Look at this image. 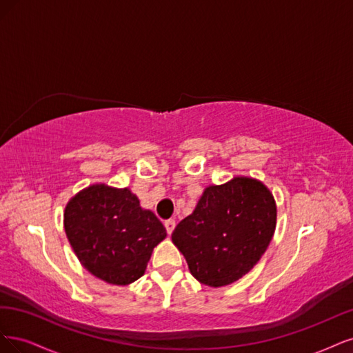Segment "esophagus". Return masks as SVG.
I'll return each mask as SVG.
<instances>
[{"mask_svg":"<svg viewBox=\"0 0 353 353\" xmlns=\"http://www.w3.org/2000/svg\"><path fill=\"white\" fill-rule=\"evenodd\" d=\"M164 225H165V230H167V233H168V234H172V233H173V230H174V227H176V220H174V219L165 220V221H164Z\"/></svg>","mask_w":353,"mask_h":353,"instance_id":"34e87169","label":"esophagus"}]
</instances>
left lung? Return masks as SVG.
<instances>
[{
    "label": "left lung",
    "mask_w": 353,
    "mask_h": 353,
    "mask_svg": "<svg viewBox=\"0 0 353 353\" xmlns=\"http://www.w3.org/2000/svg\"><path fill=\"white\" fill-rule=\"evenodd\" d=\"M276 202L261 181L234 177L210 186L172 234L192 276L220 288L252 270L276 229Z\"/></svg>",
    "instance_id": "obj_1"
}]
</instances>
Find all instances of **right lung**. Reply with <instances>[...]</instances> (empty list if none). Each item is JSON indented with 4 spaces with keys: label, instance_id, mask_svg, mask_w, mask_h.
Instances as JSON below:
<instances>
[{
    "label": "right lung",
    "instance_id": "1",
    "mask_svg": "<svg viewBox=\"0 0 353 353\" xmlns=\"http://www.w3.org/2000/svg\"><path fill=\"white\" fill-rule=\"evenodd\" d=\"M64 229L90 274L119 286L143 276L152 249L167 236L129 189L105 185L89 186L67 203Z\"/></svg>",
    "mask_w": 353,
    "mask_h": 353
}]
</instances>
